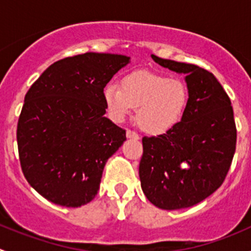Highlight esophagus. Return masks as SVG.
<instances>
[{"label":"esophagus","instance_id":"34e87169","mask_svg":"<svg viewBox=\"0 0 251 251\" xmlns=\"http://www.w3.org/2000/svg\"><path fill=\"white\" fill-rule=\"evenodd\" d=\"M126 137L132 138V140H140V136H138V133H136L135 131H132V130L126 131Z\"/></svg>","mask_w":251,"mask_h":251}]
</instances>
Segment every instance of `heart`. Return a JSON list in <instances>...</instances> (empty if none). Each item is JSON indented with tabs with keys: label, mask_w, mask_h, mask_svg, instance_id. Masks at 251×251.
Returning a JSON list of instances; mask_svg holds the SVG:
<instances>
[{
	"label": "heart",
	"mask_w": 251,
	"mask_h": 251,
	"mask_svg": "<svg viewBox=\"0 0 251 251\" xmlns=\"http://www.w3.org/2000/svg\"><path fill=\"white\" fill-rule=\"evenodd\" d=\"M103 98L114 120L123 121L137 108L136 120L142 130L160 135L182 119L188 105L189 91L181 78L138 70L124 76L121 87L108 83Z\"/></svg>",
	"instance_id": "obj_1"
}]
</instances>
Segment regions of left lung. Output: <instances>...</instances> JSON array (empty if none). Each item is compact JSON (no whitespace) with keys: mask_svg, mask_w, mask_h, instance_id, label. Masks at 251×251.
I'll list each match as a JSON object with an SVG mask.
<instances>
[{"mask_svg":"<svg viewBox=\"0 0 251 251\" xmlns=\"http://www.w3.org/2000/svg\"><path fill=\"white\" fill-rule=\"evenodd\" d=\"M151 58L161 67L186 74L189 100L173 128L142 138L141 187L155 206L183 209L211 196L226 178L237 143L233 108L210 72L154 54Z\"/></svg>","mask_w":251,"mask_h":251,"instance_id":"left-lung-1","label":"left lung"}]
</instances>
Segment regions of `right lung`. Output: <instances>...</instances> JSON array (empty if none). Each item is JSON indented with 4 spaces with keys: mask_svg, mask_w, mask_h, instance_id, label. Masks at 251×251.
<instances>
[{
    "mask_svg": "<svg viewBox=\"0 0 251 251\" xmlns=\"http://www.w3.org/2000/svg\"><path fill=\"white\" fill-rule=\"evenodd\" d=\"M130 57L87 52L53 63L25 95L17 127L30 186L57 205L90 203L126 131L104 116L103 91Z\"/></svg>",
    "mask_w": 251,
    "mask_h": 251,
    "instance_id": "right-lung-1",
    "label": "right lung"
}]
</instances>
